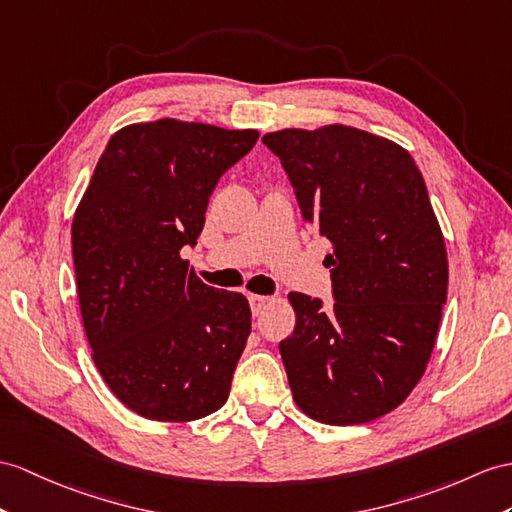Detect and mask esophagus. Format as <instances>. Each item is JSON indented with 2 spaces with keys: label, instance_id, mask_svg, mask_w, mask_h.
Returning <instances> with one entry per match:
<instances>
[{
  "label": "esophagus",
  "instance_id": "1",
  "mask_svg": "<svg viewBox=\"0 0 512 512\" xmlns=\"http://www.w3.org/2000/svg\"><path fill=\"white\" fill-rule=\"evenodd\" d=\"M271 304V297H265V295H249V306H252V313L254 315H260L263 313V308Z\"/></svg>",
  "mask_w": 512,
  "mask_h": 512
}]
</instances>
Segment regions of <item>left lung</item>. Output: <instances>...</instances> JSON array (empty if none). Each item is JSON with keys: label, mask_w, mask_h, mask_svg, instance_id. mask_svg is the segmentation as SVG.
Here are the masks:
<instances>
[{"label": "left lung", "mask_w": 512, "mask_h": 512, "mask_svg": "<svg viewBox=\"0 0 512 512\" xmlns=\"http://www.w3.org/2000/svg\"><path fill=\"white\" fill-rule=\"evenodd\" d=\"M302 208L328 239L336 302L289 293L280 343L293 400L354 426L400 406L421 380L447 299V252L426 182L402 145L352 126L269 132Z\"/></svg>", "instance_id": "8db88e82"}]
</instances>
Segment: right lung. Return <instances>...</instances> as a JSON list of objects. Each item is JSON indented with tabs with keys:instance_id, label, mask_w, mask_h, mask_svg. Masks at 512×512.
Segmentation results:
<instances>
[{
	"instance_id": "1",
	"label": "right lung",
	"mask_w": 512,
	"mask_h": 512,
	"mask_svg": "<svg viewBox=\"0 0 512 512\" xmlns=\"http://www.w3.org/2000/svg\"><path fill=\"white\" fill-rule=\"evenodd\" d=\"M256 130L158 119L112 134L73 215L80 313L97 371L121 404L186 423L228 400L252 330L245 295L195 276L184 245Z\"/></svg>"
}]
</instances>
